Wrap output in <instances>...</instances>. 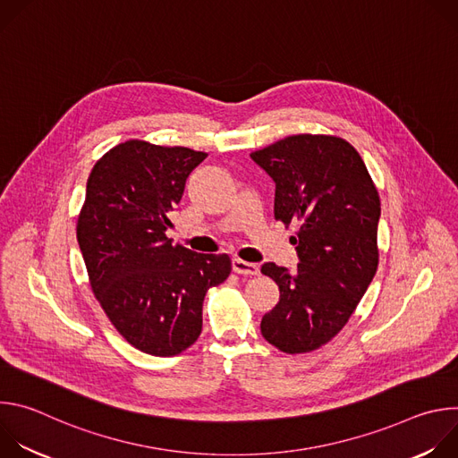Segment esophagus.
<instances>
[{"label":"esophagus","mask_w":458,"mask_h":458,"mask_svg":"<svg viewBox=\"0 0 458 458\" xmlns=\"http://www.w3.org/2000/svg\"><path fill=\"white\" fill-rule=\"evenodd\" d=\"M232 267H233V272L239 274V276H257L259 274V267L253 265V263H246V260L235 257L232 260Z\"/></svg>","instance_id":"1"}]
</instances>
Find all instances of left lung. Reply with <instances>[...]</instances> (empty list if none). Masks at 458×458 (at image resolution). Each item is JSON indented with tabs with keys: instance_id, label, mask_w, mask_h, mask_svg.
I'll list each match as a JSON object with an SVG mask.
<instances>
[{
	"instance_id": "left-lung-1",
	"label": "left lung",
	"mask_w": 458,
	"mask_h": 458,
	"mask_svg": "<svg viewBox=\"0 0 458 458\" xmlns=\"http://www.w3.org/2000/svg\"><path fill=\"white\" fill-rule=\"evenodd\" d=\"M250 157L276 182L274 216L295 225V270L265 263L281 297L260 334L284 353H308L346 326L378 267V191L359 152L322 134L288 136Z\"/></svg>"
}]
</instances>
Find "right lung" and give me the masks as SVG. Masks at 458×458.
I'll list each match as a JSON object with an SVG mask.
<instances>
[{"label":"right lung","mask_w":458,"mask_h":458,"mask_svg":"<svg viewBox=\"0 0 458 458\" xmlns=\"http://www.w3.org/2000/svg\"><path fill=\"white\" fill-rule=\"evenodd\" d=\"M205 157L130 140L87 181L76 230L92 292L114 328L148 355H179L198 341L205 295L232 272L226 253H195L166 237L186 177Z\"/></svg>","instance_id":"obj_1"}]
</instances>
